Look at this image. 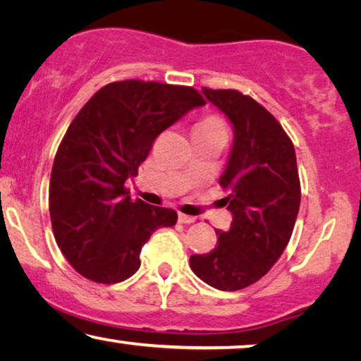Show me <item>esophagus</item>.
<instances>
[{"label":"esophagus","instance_id":"esophagus-1","mask_svg":"<svg viewBox=\"0 0 361 361\" xmlns=\"http://www.w3.org/2000/svg\"><path fill=\"white\" fill-rule=\"evenodd\" d=\"M178 220L181 224H195L196 219L191 217V215H186V214H178Z\"/></svg>","mask_w":361,"mask_h":361}]
</instances>
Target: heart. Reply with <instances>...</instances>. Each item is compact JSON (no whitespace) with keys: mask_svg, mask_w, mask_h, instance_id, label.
<instances>
[{"mask_svg":"<svg viewBox=\"0 0 361 361\" xmlns=\"http://www.w3.org/2000/svg\"><path fill=\"white\" fill-rule=\"evenodd\" d=\"M199 131H225V125L219 116H207L195 128V133Z\"/></svg>","mask_w":361,"mask_h":361,"instance_id":"heart-1","label":"heart"}]
</instances>
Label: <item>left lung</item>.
I'll return each instance as SVG.
<instances>
[{
    "label": "left lung",
    "instance_id": "8db88e82",
    "mask_svg": "<svg viewBox=\"0 0 361 361\" xmlns=\"http://www.w3.org/2000/svg\"><path fill=\"white\" fill-rule=\"evenodd\" d=\"M202 94L233 125V147L219 180L233 220L228 232L215 230V248L192 255L190 266L211 287L235 292L264 277L287 248L301 199L297 155L281 123L250 95L207 87Z\"/></svg>",
    "mask_w": 361,
    "mask_h": 361
}]
</instances>
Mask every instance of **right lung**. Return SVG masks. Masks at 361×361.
<instances>
[{
	"instance_id": "obj_1",
	"label": "right lung",
	"mask_w": 361,
	"mask_h": 361,
	"mask_svg": "<svg viewBox=\"0 0 361 361\" xmlns=\"http://www.w3.org/2000/svg\"><path fill=\"white\" fill-rule=\"evenodd\" d=\"M204 104L186 85L116 80L71 121L51 169L50 219L58 246L80 276L126 281L141 266L150 235L176 224L173 209L133 201L125 181L137 175L160 133Z\"/></svg>"
}]
</instances>
